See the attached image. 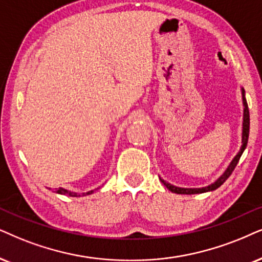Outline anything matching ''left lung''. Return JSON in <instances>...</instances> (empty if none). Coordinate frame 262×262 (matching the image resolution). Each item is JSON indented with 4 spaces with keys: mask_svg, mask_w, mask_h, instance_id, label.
Returning <instances> with one entry per match:
<instances>
[{
    "mask_svg": "<svg viewBox=\"0 0 262 262\" xmlns=\"http://www.w3.org/2000/svg\"><path fill=\"white\" fill-rule=\"evenodd\" d=\"M242 100H243V127H242V145L238 154L234 156L233 160L231 161V163L228 164V167L226 168V170L224 171L223 175L217 179L216 181L213 184L208 185L205 187H200V188H185V187H178L174 186L167 181L163 180V179L160 178V180L162 181V184L164 185L168 190L174 192V193H179V194H194V193H204V192H209V191H214L216 190L217 187H220L225 181L227 180L228 177L232 174V171L236 165L239 161L242 154H243L244 150H246L247 144H248V138H249V125H250V118H249V108H248V104H247V99H246V92H244V88H242Z\"/></svg>",
    "mask_w": 262,
    "mask_h": 262,
    "instance_id": "left-lung-1",
    "label": "left lung"
}]
</instances>
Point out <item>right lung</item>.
I'll return each instance as SVG.
<instances>
[{"mask_svg": "<svg viewBox=\"0 0 262 262\" xmlns=\"http://www.w3.org/2000/svg\"><path fill=\"white\" fill-rule=\"evenodd\" d=\"M55 192H57V193H59V194H68V196H71V197H78V196H81V194L76 193V192L69 191V190H66V188H62V187L57 188V190H55ZM93 192H94V190L88 191V192H85V193H82V194H83V196H84V194H91V193H93Z\"/></svg>", "mask_w": 262, "mask_h": 262, "instance_id": "1", "label": "right lung"}]
</instances>
